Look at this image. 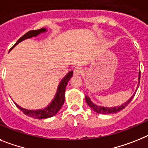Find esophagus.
I'll return each mask as SVG.
<instances>
[{
	"label": "esophagus",
	"mask_w": 148,
	"mask_h": 148,
	"mask_svg": "<svg viewBox=\"0 0 148 148\" xmlns=\"http://www.w3.org/2000/svg\"><path fill=\"white\" fill-rule=\"evenodd\" d=\"M83 69L82 67L80 66H77L75 67V69H74V73L75 75H80L83 73Z\"/></svg>",
	"instance_id": "34e87169"
}]
</instances>
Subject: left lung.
<instances>
[{"label":"left lung","instance_id":"obj_1","mask_svg":"<svg viewBox=\"0 0 148 148\" xmlns=\"http://www.w3.org/2000/svg\"><path fill=\"white\" fill-rule=\"evenodd\" d=\"M138 86L136 88V91H137V88L138 87V85H139V80H140V71L139 72H138ZM136 92H135L133 93V95H132V97H130V98L128 100L127 102H125L124 103L121 105H119V106H112V107H107V106H98V105H96L95 103H94L92 101H91V98L88 97V95H86L85 97H86V101L87 104L88 105L91 109L92 110L95 112L98 113V114H102V115H109V114H113V113H117L121 111L122 110H124V108L126 106H127L129 104L130 101H132V99L133 98V97L136 95Z\"/></svg>","mask_w":148,"mask_h":148}]
</instances>
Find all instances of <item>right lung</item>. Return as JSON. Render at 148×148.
<instances>
[{"label": "right lung", "instance_id": "right-lung-1", "mask_svg": "<svg viewBox=\"0 0 148 148\" xmlns=\"http://www.w3.org/2000/svg\"><path fill=\"white\" fill-rule=\"evenodd\" d=\"M47 30L46 28H42L39 29H36V30H30V31L27 32L25 33L23 36L21 37L17 42L14 45L13 47L10 50H12L13 47L17 45L18 44L21 42L22 41L27 39V38H31L33 37H36L38 36L39 34L43 33H46ZM73 76V71H69L66 75L62 79L61 81L60 82L56 89V92L55 94L54 97L53 98L51 102L49 104L45 106L43 109H38V110H27L25 108H23L21 106H19L16 103H15V104L16 105L18 108L23 113H24L25 115H27L29 117H31L33 119H48V118H51V117L54 116L56 113L60 111L61 107L63 105L64 102H65V88L66 86Z\"/></svg>", "mask_w": 148, "mask_h": 148}]
</instances>
